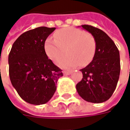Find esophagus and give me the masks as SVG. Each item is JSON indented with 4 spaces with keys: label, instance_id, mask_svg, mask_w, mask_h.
Listing matches in <instances>:
<instances>
[{
    "label": "esophagus",
    "instance_id": "1",
    "mask_svg": "<svg viewBox=\"0 0 130 130\" xmlns=\"http://www.w3.org/2000/svg\"><path fill=\"white\" fill-rule=\"evenodd\" d=\"M63 73H64V75H69L71 74V72L70 71H64Z\"/></svg>",
    "mask_w": 130,
    "mask_h": 130
}]
</instances>
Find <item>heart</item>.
I'll return each mask as SVG.
<instances>
[{"label": "heart", "instance_id": "1", "mask_svg": "<svg viewBox=\"0 0 130 130\" xmlns=\"http://www.w3.org/2000/svg\"><path fill=\"white\" fill-rule=\"evenodd\" d=\"M55 40L48 38L44 44L45 52L52 61L58 64L66 50L68 56L62 60V68L85 66L95 57L97 43L93 35L72 27L60 29L55 33Z\"/></svg>", "mask_w": 130, "mask_h": 130}]
</instances>
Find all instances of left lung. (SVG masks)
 I'll return each instance as SVG.
<instances>
[{
    "label": "left lung",
    "instance_id": "8db88e82",
    "mask_svg": "<svg viewBox=\"0 0 130 130\" xmlns=\"http://www.w3.org/2000/svg\"><path fill=\"white\" fill-rule=\"evenodd\" d=\"M81 26L94 36L97 48L92 61L80 70L83 77L76 85L77 91L87 102H104L117 87L120 73V53L113 40L102 30L88 25Z\"/></svg>",
    "mask_w": 130,
    "mask_h": 130
}]
</instances>
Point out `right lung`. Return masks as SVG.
<instances>
[{
	"label": "right lung",
	"instance_id": "right-lung-1",
	"mask_svg": "<svg viewBox=\"0 0 130 130\" xmlns=\"http://www.w3.org/2000/svg\"><path fill=\"white\" fill-rule=\"evenodd\" d=\"M55 28L39 27L25 32L14 42L8 55L9 76L13 87L28 103L47 102L56 90L62 70L47 58L44 44Z\"/></svg>",
	"mask_w": 130,
	"mask_h": 130
}]
</instances>
